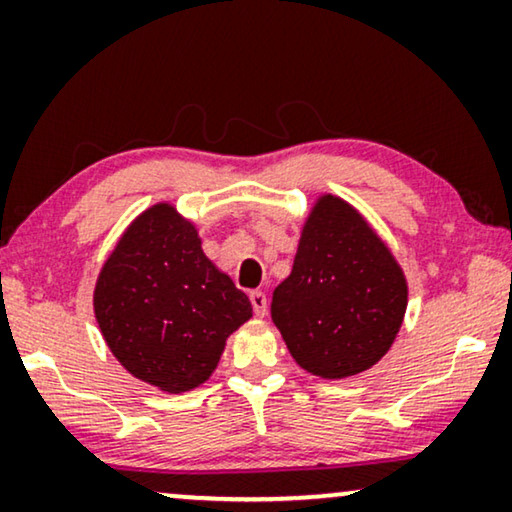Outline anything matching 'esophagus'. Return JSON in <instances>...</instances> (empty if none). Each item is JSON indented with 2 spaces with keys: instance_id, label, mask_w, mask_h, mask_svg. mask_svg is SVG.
Here are the masks:
<instances>
[{
  "instance_id": "1",
  "label": "esophagus",
  "mask_w": 512,
  "mask_h": 512,
  "mask_svg": "<svg viewBox=\"0 0 512 512\" xmlns=\"http://www.w3.org/2000/svg\"><path fill=\"white\" fill-rule=\"evenodd\" d=\"M251 307H254L256 317H265L268 314V298H265L263 291H251Z\"/></svg>"
}]
</instances>
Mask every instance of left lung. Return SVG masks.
Here are the masks:
<instances>
[{
    "label": "left lung",
    "mask_w": 512,
    "mask_h": 512,
    "mask_svg": "<svg viewBox=\"0 0 512 512\" xmlns=\"http://www.w3.org/2000/svg\"><path fill=\"white\" fill-rule=\"evenodd\" d=\"M408 282L359 209L321 193L270 314L293 361L324 380L373 368L401 331Z\"/></svg>",
    "instance_id": "1"
}]
</instances>
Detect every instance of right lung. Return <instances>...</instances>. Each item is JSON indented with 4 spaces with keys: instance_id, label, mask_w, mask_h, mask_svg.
I'll use <instances>...</instances> for the list:
<instances>
[{
    "instance_id": "obj_1",
    "label": "right lung",
    "mask_w": 512,
    "mask_h": 512,
    "mask_svg": "<svg viewBox=\"0 0 512 512\" xmlns=\"http://www.w3.org/2000/svg\"><path fill=\"white\" fill-rule=\"evenodd\" d=\"M93 307L118 363L165 394L205 384L226 340L254 314L172 202H156L123 230L97 275Z\"/></svg>"
}]
</instances>
